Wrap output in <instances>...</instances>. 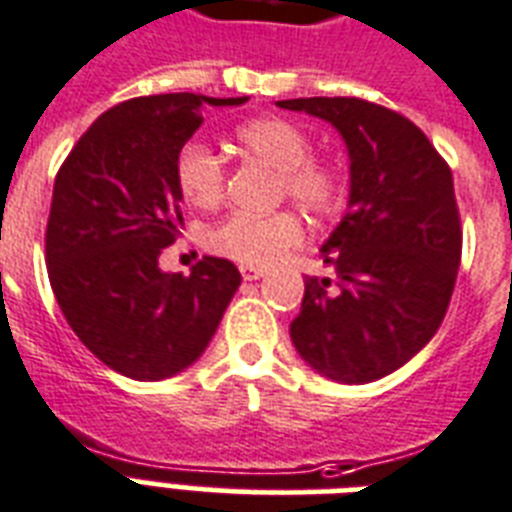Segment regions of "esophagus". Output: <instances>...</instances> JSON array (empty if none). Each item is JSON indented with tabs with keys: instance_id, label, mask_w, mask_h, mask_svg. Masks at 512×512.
<instances>
[{
	"instance_id": "34e87169",
	"label": "esophagus",
	"mask_w": 512,
	"mask_h": 512,
	"mask_svg": "<svg viewBox=\"0 0 512 512\" xmlns=\"http://www.w3.org/2000/svg\"><path fill=\"white\" fill-rule=\"evenodd\" d=\"M240 275H243V280H259V277L267 275V269L251 267V264H243V267H240Z\"/></svg>"
}]
</instances>
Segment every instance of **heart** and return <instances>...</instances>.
Wrapping results in <instances>:
<instances>
[{"label":"heart","instance_id":"1","mask_svg":"<svg viewBox=\"0 0 512 512\" xmlns=\"http://www.w3.org/2000/svg\"><path fill=\"white\" fill-rule=\"evenodd\" d=\"M237 146L277 170V200L323 219L342 208L344 176L336 165L312 157L307 130L285 117H259L240 125ZM176 186L194 208H213L224 197V165L202 144H186L176 157ZM301 243V224L291 211L232 213L208 232V248L251 267H267Z\"/></svg>","mask_w":512,"mask_h":512}]
</instances>
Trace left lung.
Masks as SVG:
<instances>
[{
    "label": "left lung",
    "mask_w": 512,
    "mask_h": 512,
    "mask_svg": "<svg viewBox=\"0 0 512 512\" xmlns=\"http://www.w3.org/2000/svg\"><path fill=\"white\" fill-rule=\"evenodd\" d=\"M331 122L350 152V211L323 245L331 277H307L293 347L318 374L366 384L441 328L462 259L451 168L403 114L363 98H291Z\"/></svg>",
    "instance_id": "left-lung-1"
}]
</instances>
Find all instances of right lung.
<instances>
[{"label":"right lung","instance_id":"add662e5","mask_svg":"<svg viewBox=\"0 0 512 512\" xmlns=\"http://www.w3.org/2000/svg\"><path fill=\"white\" fill-rule=\"evenodd\" d=\"M248 98L165 93L104 112L63 160L45 232L47 275L63 318L95 358L138 382L192 366L240 285L232 261L202 256L192 275L157 259L176 243V157L202 125V106Z\"/></svg>","mask_w":512,"mask_h":512}]
</instances>
